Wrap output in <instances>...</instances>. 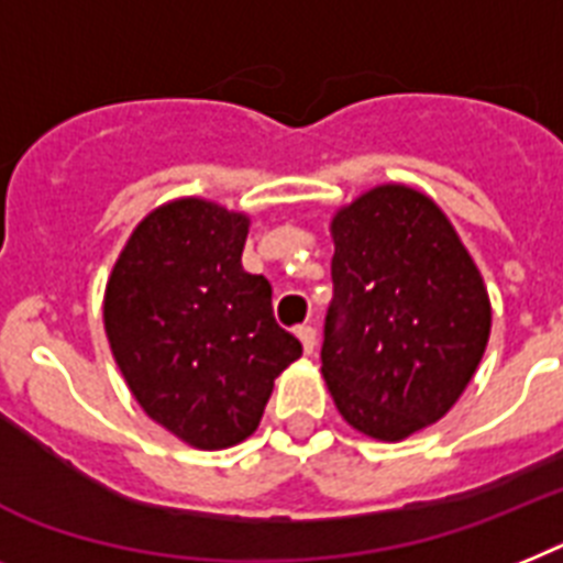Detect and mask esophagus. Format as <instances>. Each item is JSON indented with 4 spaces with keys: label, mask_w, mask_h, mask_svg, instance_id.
<instances>
[{
    "label": "esophagus",
    "mask_w": 563,
    "mask_h": 563,
    "mask_svg": "<svg viewBox=\"0 0 563 563\" xmlns=\"http://www.w3.org/2000/svg\"><path fill=\"white\" fill-rule=\"evenodd\" d=\"M296 336H299L301 347H305V354H313V347H316V328H310V324H301L299 331H296Z\"/></svg>",
    "instance_id": "34e87169"
}]
</instances>
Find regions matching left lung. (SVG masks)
<instances>
[{
	"instance_id": "obj_1",
	"label": "left lung",
	"mask_w": 563,
	"mask_h": 563,
	"mask_svg": "<svg viewBox=\"0 0 563 563\" xmlns=\"http://www.w3.org/2000/svg\"><path fill=\"white\" fill-rule=\"evenodd\" d=\"M322 376L339 415L397 443L445 417L492 331L489 292L429 195L383 184L333 216Z\"/></svg>"
}]
</instances>
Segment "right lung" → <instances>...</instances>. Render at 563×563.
Segmentation results:
<instances>
[{
	"instance_id": "obj_1",
	"label": "right lung",
	"mask_w": 563,
	"mask_h": 563,
	"mask_svg": "<svg viewBox=\"0 0 563 563\" xmlns=\"http://www.w3.org/2000/svg\"><path fill=\"white\" fill-rule=\"evenodd\" d=\"M247 232L244 212L178 198L134 227L106 285V336L129 391L203 452L247 440L273 379L301 356L276 324L271 282L241 267Z\"/></svg>"
}]
</instances>
